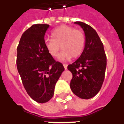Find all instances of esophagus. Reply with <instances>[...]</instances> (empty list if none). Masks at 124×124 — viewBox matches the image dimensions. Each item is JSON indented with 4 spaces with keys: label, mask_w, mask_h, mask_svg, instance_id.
Here are the masks:
<instances>
[{
    "label": "esophagus",
    "mask_w": 124,
    "mask_h": 124,
    "mask_svg": "<svg viewBox=\"0 0 124 124\" xmlns=\"http://www.w3.org/2000/svg\"><path fill=\"white\" fill-rule=\"evenodd\" d=\"M63 67L65 68V70H67V68H68V65L67 64H63Z\"/></svg>",
    "instance_id": "34e87169"
}]
</instances>
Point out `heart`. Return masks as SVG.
<instances>
[{
  "mask_svg": "<svg viewBox=\"0 0 124 124\" xmlns=\"http://www.w3.org/2000/svg\"><path fill=\"white\" fill-rule=\"evenodd\" d=\"M51 36L52 39L45 40L44 46L49 54L54 58L58 56L61 48L63 50L59 56L61 61L68 60L72 56L77 58L83 52L85 37L80 30L62 25L53 30Z\"/></svg>",
  "mask_w": 124,
  "mask_h": 124,
  "instance_id": "b5f03b06",
  "label": "heart"
}]
</instances>
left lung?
Returning a JSON list of instances; mask_svg holds the SVG:
<instances>
[{
  "mask_svg": "<svg viewBox=\"0 0 124 124\" xmlns=\"http://www.w3.org/2000/svg\"><path fill=\"white\" fill-rule=\"evenodd\" d=\"M84 31L85 46L79 58L68 66L72 72L70 88L82 99H90L98 93L102 85L107 68L104 46L97 32L91 26L76 22Z\"/></svg>",
  "mask_w": 124,
  "mask_h": 124,
  "instance_id": "left-lung-1",
  "label": "left lung"
}]
</instances>
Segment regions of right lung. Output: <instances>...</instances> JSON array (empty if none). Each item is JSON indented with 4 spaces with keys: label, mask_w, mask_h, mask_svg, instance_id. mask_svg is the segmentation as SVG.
<instances>
[{
    "label": "right lung",
    "mask_w": 124,
    "mask_h": 124,
    "mask_svg": "<svg viewBox=\"0 0 124 124\" xmlns=\"http://www.w3.org/2000/svg\"><path fill=\"white\" fill-rule=\"evenodd\" d=\"M48 24H33L22 34L17 48V68L29 95L38 103L48 102L54 95L63 64L47 52L44 36Z\"/></svg>",
    "instance_id": "obj_1"
}]
</instances>
